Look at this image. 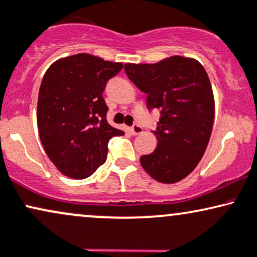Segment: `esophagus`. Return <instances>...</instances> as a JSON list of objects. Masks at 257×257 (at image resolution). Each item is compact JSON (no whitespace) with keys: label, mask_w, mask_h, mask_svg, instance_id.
Masks as SVG:
<instances>
[{"label":"esophagus","mask_w":257,"mask_h":257,"mask_svg":"<svg viewBox=\"0 0 257 257\" xmlns=\"http://www.w3.org/2000/svg\"><path fill=\"white\" fill-rule=\"evenodd\" d=\"M131 133H132L133 135L141 134V133H142V126L139 125V124H136V123H135V124L131 128Z\"/></svg>","instance_id":"esophagus-1"}]
</instances>
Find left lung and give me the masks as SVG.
<instances>
[{
	"mask_svg": "<svg viewBox=\"0 0 257 257\" xmlns=\"http://www.w3.org/2000/svg\"><path fill=\"white\" fill-rule=\"evenodd\" d=\"M129 79L147 93V108L161 117L155 151L140 162L153 179L174 184L201 160L212 132L215 98L205 69L193 58L173 56L155 64L124 65Z\"/></svg>",
	"mask_w": 257,
	"mask_h": 257,
	"instance_id": "obj_1",
	"label": "left lung"
}]
</instances>
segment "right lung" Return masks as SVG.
I'll return each instance as SVG.
<instances>
[{"label": "right lung", "instance_id": "right-lung-1", "mask_svg": "<svg viewBox=\"0 0 257 257\" xmlns=\"http://www.w3.org/2000/svg\"><path fill=\"white\" fill-rule=\"evenodd\" d=\"M122 63L79 53L54 61L39 90L37 121L47 157L61 173L84 179L102 166L108 142L124 133L106 121L103 91Z\"/></svg>", "mask_w": 257, "mask_h": 257}]
</instances>
